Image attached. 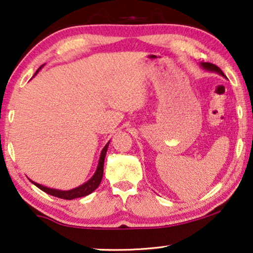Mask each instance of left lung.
Masks as SVG:
<instances>
[{"label": "left lung", "mask_w": 253, "mask_h": 253, "mask_svg": "<svg viewBox=\"0 0 253 253\" xmlns=\"http://www.w3.org/2000/svg\"><path fill=\"white\" fill-rule=\"evenodd\" d=\"M201 66H202L204 69H207V71L218 73V74H220L221 76H224V78H226L225 74H224V73H222V71L218 67V66H215V65L211 64V63H201Z\"/></svg>", "instance_id": "obj_1"}]
</instances>
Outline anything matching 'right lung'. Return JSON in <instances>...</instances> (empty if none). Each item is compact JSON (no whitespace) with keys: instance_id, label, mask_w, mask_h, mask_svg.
Here are the masks:
<instances>
[{"instance_id":"1","label":"right lung","mask_w":253,"mask_h":253,"mask_svg":"<svg viewBox=\"0 0 253 253\" xmlns=\"http://www.w3.org/2000/svg\"><path fill=\"white\" fill-rule=\"evenodd\" d=\"M42 67H43V66H41V67H40L38 71H36V73H38ZM36 73H35V74H36ZM108 145H109V141L107 142V144H106L105 147L102 148L101 154H100L99 163H98L97 170H96V172H94V174L92 175V178H91L90 180H87L85 184L79 186V187L73 188L71 190H59V189H53V188L45 187V186L40 185L35 181H32V180L31 181L36 186V187H39L40 189L43 190V192L49 194V195L59 197V199L74 200V199H78V197H83V196L89 195V194L92 193L94 189L98 188V186H99L100 182H101L102 174H104V161H105L106 153H107Z\"/></svg>"}]
</instances>
